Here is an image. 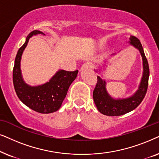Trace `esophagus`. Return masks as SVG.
<instances>
[{"label":"esophagus","mask_w":159,"mask_h":159,"mask_svg":"<svg viewBox=\"0 0 159 159\" xmlns=\"http://www.w3.org/2000/svg\"><path fill=\"white\" fill-rule=\"evenodd\" d=\"M93 67V64L92 62H85L84 64L82 65L81 67V70H84V69H88V68H92Z\"/></svg>","instance_id":"1"}]
</instances>
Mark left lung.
<instances>
[{
    "label": "left lung",
    "mask_w": 159,
    "mask_h": 159,
    "mask_svg": "<svg viewBox=\"0 0 159 159\" xmlns=\"http://www.w3.org/2000/svg\"><path fill=\"white\" fill-rule=\"evenodd\" d=\"M129 45L139 50L143 59V73L138 89L132 96L127 98L115 99L112 97L106 89V81L97 76V83L93 92V99L97 107V110L102 114L108 116H118L126 114L133 111L145 97L148 86V78L150 75L148 62L145 57L143 48L138 39L131 35L129 38ZM99 73L100 70H94Z\"/></svg>",
    "instance_id": "8db88e82"
}]
</instances>
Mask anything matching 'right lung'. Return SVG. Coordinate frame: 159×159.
<instances>
[{"label":"right lung","instance_id":"right-lung-1","mask_svg":"<svg viewBox=\"0 0 159 159\" xmlns=\"http://www.w3.org/2000/svg\"><path fill=\"white\" fill-rule=\"evenodd\" d=\"M43 34L39 30H34L27 35L26 41L16 54L13 69V83L16 95L24 104L40 113H51L58 111L67 91L77 77L78 70L73 72L59 70L49 81L39 86H30L23 79L20 68L22 53L33 35Z\"/></svg>","mask_w":159,"mask_h":159}]
</instances>
